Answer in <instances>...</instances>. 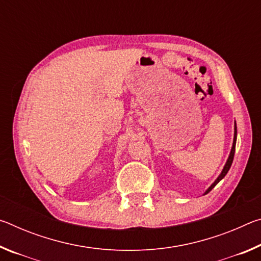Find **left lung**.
Listing matches in <instances>:
<instances>
[{
    "instance_id": "obj_1",
    "label": "left lung",
    "mask_w": 261,
    "mask_h": 261,
    "mask_svg": "<svg viewBox=\"0 0 261 261\" xmlns=\"http://www.w3.org/2000/svg\"><path fill=\"white\" fill-rule=\"evenodd\" d=\"M236 137H237V129H236V124H235V134H233V143H232V147H231V152H230V155H229V158H228V161H227V163H226V166H224V168H223V170H222V173L220 174V176L218 178H216V180L215 182L211 185V187L208 188V190H207V191L205 192V194L206 193H208L212 189H213L216 184H218L221 179H222L224 176L227 175V173L229 171V169H230V167H231V163H232V160H233V155H235V146H236Z\"/></svg>"
}]
</instances>
